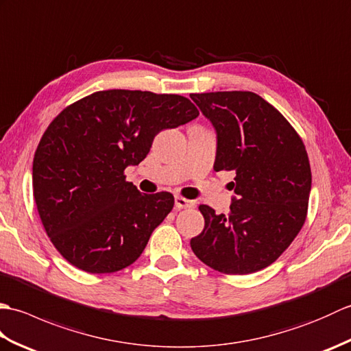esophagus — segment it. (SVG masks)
<instances>
[{
	"instance_id": "1",
	"label": "esophagus",
	"mask_w": 351,
	"mask_h": 351,
	"mask_svg": "<svg viewBox=\"0 0 351 351\" xmlns=\"http://www.w3.org/2000/svg\"><path fill=\"white\" fill-rule=\"evenodd\" d=\"M195 200H189L181 196H175V206L178 210H185V208H193L195 206Z\"/></svg>"
}]
</instances>
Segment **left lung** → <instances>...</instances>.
<instances>
[{"label":"left lung","instance_id":"8db88e82","mask_svg":"<svg viewBox=\"0 0 351 351\" xmlns=\"http://www.w3.org/2000/svg\"><path fill=\"white\" fill-rule=\"evenodd\" d=\"M217 136L214 170H234L229 214L200 205L205 228L191 238L195 255L226 274L273 264L306 219L311 166L299 134L253 92L193 93Z\"/></svg>","mask_w":351,"mask_h":351}]
</instances>
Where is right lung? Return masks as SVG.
<instances>
[{
  "label": "right lung",
  "instance_id": "right-lung-1",
  "mask_svg": "<svg viewBox=\"0 0 351 351\" xmlns=\"http://www.w3.org/2000/svg\"><path fill=\"white\" fill-rule=\"evenodd\" d=\"M199 116L180 95L104 90L64 108L45 131L33 160V193L56 249L87 273L131 265L175 199L143 195L125 181L155 136Z\"/></svg>",
  "mask_w": 351,
  "mask_h": 351
}]
</instances>
